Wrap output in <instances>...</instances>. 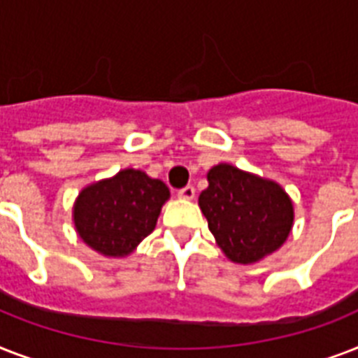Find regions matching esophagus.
<instances>
[{
  "label": "esophagus",
  "mask_w": 358,
  "mask_h": 358,
  "mask_svg": "<svg viewBox=\"0 0 358 358\" xmlns=\"http://www.w3.org/2000/svg\"><path fill=\"white\" fill-rule=\"evenodd\" d=\"M180 199H185V201H193L195 199V187L193 185H185L184 189L178 191Z\"/></svg>",
  "instance_id": "obj_1"
}]
</instances>
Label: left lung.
I'll use <instances>...</instances> for the list:
<instances>
[{
    "label": "left lung",
    "instance_id": "8db88e82",
    "mask_svg": "<svg viewBox=\"0 0 358 358\" xmlns=\"http://www.w3.org/2000/svg\"><path fill=\"white\" fill-rule=\"evenodd\" d=\"M199 206L219 249L236 264H255L275 252L294 227V204L277 182L229 163L208 171Z\"/></svg>",
    "mask_w": 358,
    "mask_h": 358
}]
</instances>
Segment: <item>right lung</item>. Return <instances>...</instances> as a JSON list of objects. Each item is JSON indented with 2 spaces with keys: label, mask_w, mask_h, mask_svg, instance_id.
Masks as SVG:
<instances>
[{
  "label": "right lung",
  "mask_w": 358,
  "mask_h": 358,
  "mask_svg": "<svg viewBox=\"0 0 358 358\" xmlns=\"http://www.w3.org/2000/svg\"><path fill=\"white\" fill-rule=\"evenodd\" d=\"M169 187L137 169H124L113 178L81 189L74 202L76 232L92 250L122 258L156 229Z\"/></svg>",
  "instance_id": "add662e5"
}]
</instances>
